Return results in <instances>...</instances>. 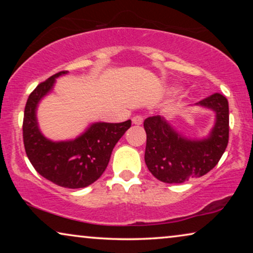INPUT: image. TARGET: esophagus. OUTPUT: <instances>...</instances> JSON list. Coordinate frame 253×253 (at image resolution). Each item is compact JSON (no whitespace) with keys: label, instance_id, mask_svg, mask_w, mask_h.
I'll use <instances>...</instances> for the list:
<instances>
[{"label":"esophagus","instance_id":"1","mask_svg":"<svg viewBox=\"0 0 253 253\" xmlns=\"http://www.w3.org/2000/svg\"><path fill=\"white\" fill-rule=\"evenodd\" d=\"M143 121H144L143 116L140 115H136L132 117V123L136 124V126H140V124H143Z\"/></svg>","mask_w":253,"mask_h":253}]
</instances>
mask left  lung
I'll list each match as a JSON object with an SVG mask.
<instances>
[{
  "mask_svg": "<svg viewBox=\"0 0 253 253\" xmlns=\"http://www.w3.org/2000/svg\"><path fill=\"white\" fill-rule=\"evenodd\" d=\"M193 106L215 114L206 137H186L161 115L144 121L147 136L145 162L159 181L184 183L204 176L215 167L226 151L229 139V106L226 96L215 93Z\"/></svg>",
  "mask_w": 253,
  "mask_h": 253,
  "instance_id": "left-lung-1",
  "label": "left lung"
}]
</instances>
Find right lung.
I'll list each match as a JSON object with an SVG mask.
<instances>
[{
  "mask_svg": "<svg viewBox=\"0 0 253 253\" xmlns=\"http://www.w3.org/2000/svg\"><path fill=\"white\" fill-rule=\"evenodd\" d=\"M62 71L41 83L27 99L23 121L24 146L34 169L54 184L69 189L91 185L106 170L113 148L131 126L122 123L94 122L75 139L51 140L40 131L37 110L44 96L53 91Z\"/></svg>",
  "mask_w": 253,
  "mask_h": 253,
  "instance_id": "1",
  "label": "right lung"
}]
</instances>
